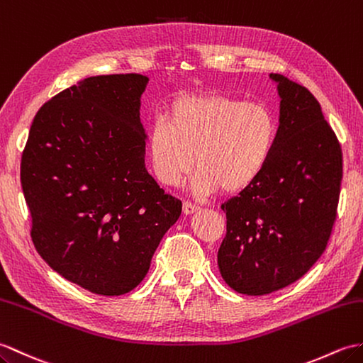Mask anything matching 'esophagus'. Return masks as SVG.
Segmentation results:
<instances>
[{"instance_id": "34e87169", "label": "esophagus", "mask_w": 363, "mask_h": 363, "mask_svg": "<svg viewBox=\"0 0 363 363\" xmlns=\"http://www.w3.org/2000/svg\"><path fill=\"white\" fill-rule=\"evenodd\" d=\"M199 210V207L198 206H195V204H191L190 201H185L184 202V206H182V212L185 213V215H193V213H196Z\"/></svg>"}]
</instances>
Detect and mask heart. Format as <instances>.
<instances>
[{
    "mask_svg": "<svg viewBox=\"0 0 363 363\" xmlns=\"http://www.w3.org/2000/svg\"><path fill=\"white\" fill-rule=\"evenodd\" d=\"M278 130L277 114L264 104L224 94L179 97L168 116L150 123L151 167L159 182L178 187L195 162L190 189L196 196L237 193L266 170Z\"/></svg>",
    "mask_w": 363,
    "mask_h": 363,
    "instance_id": "obj_1",
    "label": "heart"
}]
</instances>
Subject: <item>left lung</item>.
Listing matches in <instances>:
<instances>
[{"label":"left lung","mask_w":363,"mask_h":363,"mask_svg":"<svg viewBox=\"0 0 363 363\" xmlns=\"http://www.w3.org/2000/svg\"><path fill=\"white\" fill-rule=\"evenodd\" d=\"M280 130L259 178L221 206L227 233L218 250L224 281L244 296L289 286L322 257L335 220L342 150L317 99L280 74Z\"/></svg>","instance_id":"obj_1"}]
</instances>
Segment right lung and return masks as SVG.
Instances as JSON below:
<instances>
[{"mask_svg": "<svg viewBox=\"0 0 363 363\" xmlns=\"http://www.w3.org/2000/svg\"><path fill=\"white\" fill-rule=\"evenodd\" d=\"M147 75L88 77L38 109L21 157L32 241L67 281L122 296L145 278L182 202L147 172Z\"/></svg>", "mask_w": 363, "mask_h": 363, "instance_id": "1", "label": "right lung"}]
</instances>
